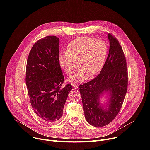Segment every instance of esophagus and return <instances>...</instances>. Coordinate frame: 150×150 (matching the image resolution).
I'll use <instances>...</instances> for the list:
<instances>
[{"label":"esophagus","instance_id":"1","mask_svg":"<svg viewBox=\"0 0 150 150\" xmlns=\"http://www.w3.org/2000/svg\"><path fill=\"white\" fill-rule=\"evenodd\" d=\"M72 87L75 89H77L78 88V86L77 84H72Z\"/></svg>","mask_w":150,"mask_h":150}]
</instances>
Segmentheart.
<instances>
[{
    "instance_id": "b5f03b06",
    "label": "heart",
    "mask_w": 150,
    "mask_h": 150,
    "mask_svg": "<svg viewBox=\"0 0 150 150\" xmlns=\"http://www.w3.org/2000/svg\"><path fill=\"white\" fill-rule=\"evenodd\" d=\"M108 53L106 42L89 37H79L71 42L67 51L58 57L60 67L67 75L72 73L76 66L79 69L69 78L71 83H81L88 77L99 73L104 65Z\"/></svg>"
}]
</instances>
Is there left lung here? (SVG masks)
<instances>
[{
    "mask_svg": "<svg viewBox=\"0 0 150 150\" xmlns=\"http://www.w3.org/2000/svg\"><path fill=\"white\" fill-rule=\"evenodd\" d=\"M109 51L99 75L80 84L86 120L96 127L111 123L119 112L127 92L128 72L124 53L117 39L108 33ZM103 96L106 99L101 100Z\"/></svg>",
    "mask_w": 150,
    "mask_h": 150,
    "instance_id": "obj_1",
    "label": "left lung"
}]
</instances>
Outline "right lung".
I'll return each instance as SVG.
<instances>
[{"mask_svg": "<svg viewBox=\"0 0 150 150\" xmlns=\"http://www.w3.org/2000/svg\"><path fill=\"white\" fill-rule=\"evenodd\" d=\"M59 39L46 36L36 42L29 53L25 81L30 103L36 115L53 123L62 115L72 85L61 88L64 76L59 64Z\"/></svg>", "mask_w": 150, "mask_h": 150, "instance_id": "add662e5", "label": "right lung"}]
</instances>
